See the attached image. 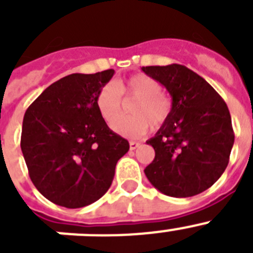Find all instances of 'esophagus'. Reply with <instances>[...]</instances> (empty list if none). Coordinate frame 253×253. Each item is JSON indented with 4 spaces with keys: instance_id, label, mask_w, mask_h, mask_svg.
<instances>
[{
    "instance_id": "1",
    "label": "esophagus",
    "mask_w": 253,
    "mask_h": 253,
    "mask_svg": "<svg viewBox=\"0 0 253 253\" xmlns=\"http://www.w3.org/2000/svg\"><path fill=\"white\" fill-rule=\"evenodd\" d=\"M139 146H140V143H138V142H134V140H130V142H129V148H130V151L137 149Z\"/></svg>"
}]
</instances>
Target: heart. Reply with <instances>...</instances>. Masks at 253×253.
<instances>
[{"label": "heart", "mask_w": 253, "mask_h": 253, "mask_svg": "<svg viewBox=\"0 0 253 253\" xmlns=\"http://www.w3.org/2000/svg\"><path fill=\"white\" fill-rule=\"evenodd\" d=\"M162 86L154 78L135 75L119 80L115 84H107L96 96V107L106 123L111 124L122 112L123 95L126 99H135L132 105L133 117L122 118L111 125L115 133L123 137L139 138L152 128L158 129L167 123L172 113V99L161 92Z\"/></svg>", "instance_id": "b5f03b06"}]
</instances>
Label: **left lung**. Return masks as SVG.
I'll return each instance as SVG.
<instances>
[{
  "label": "left lung",
  "mask_w": 253,
  "mask_h": 253,
  "mask_svg": "<svg viewBox=\"0 0 253 253\" xmlns=\"http://www.w3.org/2000/svg\"><path fill=\"white\" fill-rule=\"evenodd\" d=\"M172 97L169 119L147 140L156 152L144 173L165 195H198L227 169L234 143L227 104L204 78L181 64L143 67Z\"/></svg>",
  "instance_id": "8db88e82"
}]
</instances>
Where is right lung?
I'll return each mask as SVG.
<instances>
[{"instance_id": "right-lung-1", "label": "right lung", "mask_w": 253, "mask_h": 253, "mask_svg": "<svg viewBox=\"0 0 253 253\" xmlns=\"http://www.w3.org/2000/svg\"><path fill=\"white\" fill-rule=\"evenodd\" d=\"M114 75L73 73L51 84L28 107L21 151L39 193L76 209L99 200L115 175L129 142L114 133L96 107V96Z\"/></svg>"}]
</instances>
